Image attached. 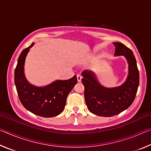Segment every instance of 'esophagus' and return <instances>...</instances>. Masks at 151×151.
Masks as SVG:
<instances>
[{"instance_id": "1", "label": "esophagus", "mask_w": 151, "mask_h": 151, "mask_svg": "<svg viewBox=\"0 0 151 151\" xmlns=\"http://www.w3.org/2000/svg\"><path fill=\"white\" fill-rule=\"evenodd\" d=\"M76 78H77L78 82H81V81L82 76H81V75H76Z\"/></svg>"}]
</instances>
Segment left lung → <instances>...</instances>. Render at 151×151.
Returning <instances> with one entry per match:
<instances>
[{"instance_id": "obj_1", "label": "left lung", "mask_w": 151, "mask_h": 151, "mask_svg": "<svg viewBox=\"0 0 151 151\" xmlns=\"http://www.w3.org/2000/svg\"><path fill=\"white\" fill-rule=\"evenodd\" d=\"M114 56H124L129 65V74L123 84L107 88L101 85L92 70L82 73L85 99L88 109L101 116H112L127 109L133 103L139 85V73L132 51L121 42H113Z\"/></svg>"}]
</instances>
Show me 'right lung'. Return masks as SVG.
<instances>
[{
	"mask_svg": "<svg viewBox=\"0 0 151 151\" xmlns=\"http://www.w3.org/2000/svg\"><path fill=\"white\" fill-rule=\"evenodd\" d=\"M32 42L22 51L14 70V83L19 99L22 105L33 114L43 117H53L62 112L66 98L77 83L76 76L68 80H57L45 86L30 84L24 75V63Z\"/></svg>",
	"mask_w": 151,
	"mask_h": 151,
	"instance_id": "add662e5",
	"label": "right lung"
}]
</instances>
